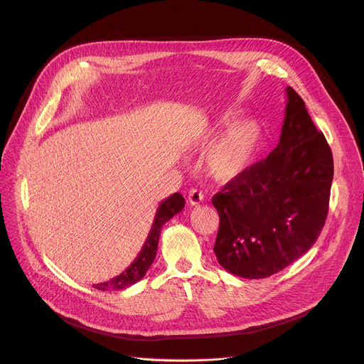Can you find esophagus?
Returning a JSON list of instances; mask_svg holds the SVG:
<instances>
[{"mask_svg": "<svg viewBox=\"0 0 364 364\" xmlns=\"http://www.w3.org/2000/svg\"><path fill=\"white\" fill-rule=\"evenodd\" d=\"M188 202H190V205H191V206H198V205H200V203L203 202V195H202V191H199V190H196V188L190 190V193H188Z\"/></svg>", "mask_w": 364, "mask_h": 364, "instance_id": "34e87169", "label": "esophagus"}]
</instances>
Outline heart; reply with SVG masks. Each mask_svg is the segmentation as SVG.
<instances>
[{"mask_svg": "<svg viewBox=\"0 0 364 364\" xmlns=\"http://www.w3.org/2000/svg\"><path fill=\"white\" fill-rule=\"evenodd\" d=\"M232 118L231 114L216 118L213 126L198 141V148L206 149L218 130L228 126ZM260 146L262 129L256 121H235L208 151L206 171L216 183L228 184L249 171L260 152Z\"/></svg>", "mask_w": 364, "mask_h": 364, "instance_id": "b5f03b06", "label": "heart"}]
</instances>
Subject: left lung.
<instances>
[{
    "label": "left lung",
    "instance_id": "left-lung-1",
    "mask_svg": "<svg viewBox=\"0 0 364 364\" xmlns=\"http://www.w3.org/2000/svg\"><path fill=\"white\" fill-rule=\"evenodd\" d=\"M277 148L212 198L220 215L213 252L230 274L259 279L296 262L325 225L333 159L304 101L287 87Z\"/></svg>",
    "mask_w": 364,
    "mask_h": 364
}]
</instances>
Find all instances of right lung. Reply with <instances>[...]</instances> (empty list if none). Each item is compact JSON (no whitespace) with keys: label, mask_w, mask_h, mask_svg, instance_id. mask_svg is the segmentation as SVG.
Masks as SVG:
<instances>
[{"label":"right lung","mask_w":364,"mask_h":364,"mask_svg":"<svg viewBox=\"0 0 364 364\" xmlns=\"http://www.w3.org/2000/svg\"><path fill=\"white\" fill-rule=\"evenodd\" d=\"M184 203H186V200L180 195V193H174V195L162 200L156 209L155 220H154L152 228L148 234V238H146V241H144L141 250L139 252V255L132 262L129 268L123 274L114 277L112 279H109L107 282L96 284L93 287L96 289H101V291H121V289H124V288L139 282L144 275H146V272L149 271L151 264L154 263V259L156 256L158 241H159V235H161V230H162L164 224L171 220L174 215L181 212L184 208Z\"/></svg>","instance_id":"1"}]
</instances>
